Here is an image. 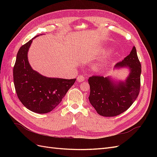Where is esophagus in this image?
Returning a JSON list of instances; mask_svg holds the SVG:
<instances>
[{
	"label": "esophagus",
	"instance_id": "34e87169",
	"mask_svg": "<svg viewBox=\"0 0 157 157\" xmlns=\"http://www.w3.org/2000/svg\"><path fill=\"white\" fill-rule=\"evenodd\" d=\"M84 80V76H82V75H80L78 76V77H77V81H78V82H83Z\"/></svg>",
	"mask_w": 157,
	"mask_h": 157
}]
</instances>
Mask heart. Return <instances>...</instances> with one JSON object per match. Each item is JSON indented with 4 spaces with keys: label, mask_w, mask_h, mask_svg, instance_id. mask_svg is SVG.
Returning <instances> with one entry per match:
<instances>
[{
    "label": "heart",
    "mask_w": 157,
    "mask_h": 157,
    "mask_svg": "<svg viewBox=\"0 0 157 157\" xmlns=\"http://www.w3.org/2000/svg\"><path fill=\"white\" fill-rule=\"evenodd\" d=\"M107 66V61L105 59H103L98 62L96 65V68L98 71H102L103 69H105Z\"/></svg>",
    "instance_id": "b5f03b06"
}]
</instances>
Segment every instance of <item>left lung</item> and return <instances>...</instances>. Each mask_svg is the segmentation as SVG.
Returning <instances> with one entry per match:
<instances>
[{"label":"left lung","mask_w":157,"mask_h":157,"mask_svg":"<svg viewBox=\"0 0 157 157\" xmlns=\"http://www.w3.org/2000/svg\"><path fill=\"white\" fill-rule=\"evenodd\" d=\"M128 69L125 80L111 76H92L88 79L90 87L89 101L97 113L103 117H115L124 113L135 101L140 90L141 66L135 46L130 54L114 69Z\"/></svg>","instance_id":"left-lung-1"}]
</instances>
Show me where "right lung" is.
<instances>
[{
	"instance_id": "1",
	"label": "right lung",
	"mask_w": 157,
	"mask_h": 157,
	"mask_svg": "<svg viewBox=\"0 0 157 157\" xmlns=\"http://www.w3.org/2000/svg\"><path fill=\"white\" fill-rule=\"evenodd\" d=\"M19 50L13 69V83L17 97L29 110L36 113L52 111L61 103L76 78L47 77L33 69L28 60L33 40Z\"/></svg>"
}]
</instances>
